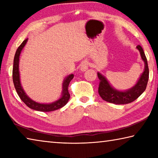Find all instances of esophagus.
Listing matches in <instances>:
<instances>
[{
	"mask_svg": "<svg viewBox=\"0 0 158 158\" xmlns=\"http://www.w3.org/2000/svg\"><path fill=\"white\" fill-rule=\"evenodd\" d=\"M88 67H89V62H88L87 60L83 61L81 65V68H80V70L81 72L86 71V69H88Z\"/></svg>",
	"mask_w": 158,
	"mask_h": 158,
	"instance_id": "esophagus-1",
	"label": "esophagus"
}]
</instances>
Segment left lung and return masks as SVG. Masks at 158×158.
Masks as SVG:
<instances>
[{"mask_svg": "<svg viewBox=\"0 0 158 158\" xmlns=\"http://www.w3.org/2000/svg\"><path fill=\"white\" fill-rule=\"evenodd\" d=\"M137 49L139 51L141 59L144 62V69L137 82L131 89L126 90H117L109 84L105 76L98 73V77L100 81L98 93L104 100L115 105H125L135 101L146 90L149 77L148 62L142 47L140 45H138Z\"/></svg>", "mask_w": 158, "mask_h": 158, "instance_id": "left-lung-1", "label": "left lung"}]
</instances>
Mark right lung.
Returning <instances> with one entry per match:
<instances>
[{
  "label": "right lung",
  "instance_id": "add662e5",
  "mask_svg": "<svg viewBox=\"0 0 158 158\" xmlns=\"http://www.w3.org/2000/svg\"><path fill=\"white\" fill-rule=\"evenodd\" d=\"M28 42V38L23 40L22 43L21 44L19 47L17 49V52L15 53L14 62H13V69H12V79L13 83H14L15 89L17 90L18 95L23 102L27 105L29 108L34 110L39 111H52L57 110L63 106H65L70 97V95L68 92V85L71 80L73 79L74 74H71L67 76L65 79L63 80V85H62V93H61V97L57 100L56 101L53 102L52 103L49 104H42L39 103L37 102L34 101L31 99L28 96L26 95L24 90L23 89L22 85L21 84L20 81V74H19V56L21 52L23 47H25L26 42Z\"/></svg>",
  "mask_w": 158,
  "mask_h": 158
}]
</instances>
